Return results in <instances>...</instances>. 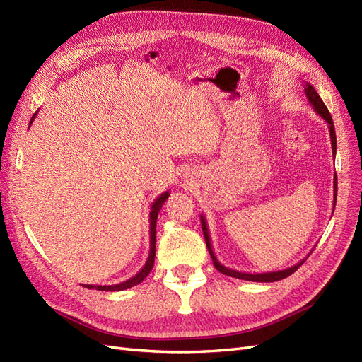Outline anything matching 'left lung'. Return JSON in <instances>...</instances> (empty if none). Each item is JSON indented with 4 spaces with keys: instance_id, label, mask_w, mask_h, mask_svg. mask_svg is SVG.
<instances>
[{
    "instance_id": "left-lung-1",
    "label": "left lung",
    "mask_w": 362,
    "mask_h": 362,
    "mask_svg": "<svg viewBox=\"0 0 362 362\" xmlns=\"http://www.w3.org/2000/svg\"><path fill=\"white\" fill-rule=\"evenodd\" d=\"M304 90H305V96L308 99V102L311 103V107L314 108V111H316L320 117L328 123V127H329V136H331V146H332V156L335 158V151H337V138H335V129H334V122H332V117L331 114L328 111V108H326V105L323 103V100L320 99L319 93L316 91V88H314L310 83H305L304 84ZM335 202H337V174L334 176V209H335ZM332 209V211H334ZM202 219V228H203V235H204V240H206V245H207V250H209V254H211V257L214 260V264L216 267V271H219L221 274H224L227 276H233V278H239V279H245V281H255V283H274V281H279V279H284L287 278L288 275H291L293 272H296L299 269V266L305 262L300 260L296 264L287 267V269H283V271H274V272H262V274H250V272H240V271H235V269H230V267L224 266L223 263H221L216 255L214 252V248H212V243H211V235H209V228H207V223H206V218L202 215L200 216ZM310 255V254H308Z\"/></svg>"
}]
</instances>
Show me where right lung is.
<instances>
[{
    "label": "right lung",
    "instance_id": "right-lung-1",
    "mask_svg": "<svg viewBox=\"0 0 362 362\" xmlns=\"http://www.w3.org/2000/svg\"><path fill=\"white\" fill-rule=\"evenodd\" d=\"M37 111L33 114V117L30 120V126L33 124L34 119H36ZM170 195V191L162 192L160 195H158L156 200L151 203L150 207V215H148V221H150V251H148V257L146 264L139 269V272L136 275H134L132 278L126 279L123 283L119 284H112V286H91V284H86L87 288H96V290H102V291H120V290H126V288H131L136 284H139L143 281V279L150 274V271L153 269V263H155V254H156V219H158V212L160 211L162 204L167 200Z\"/></svg>",
    "mask_w": 362,
    "mask_h": 362
}]
</instances>
